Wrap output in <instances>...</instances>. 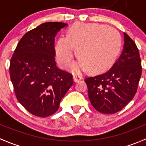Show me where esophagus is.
Here are the masks:
<instances>
[{"label":"esophagus","instance_id":"esophagus-1","mask_svg":"<svg viewBox=\"0 0 146 146\" xmlns=\"http://www.w3.org/2000/svg\"><path fill=\"white\" fill-rule=\"evenodd\" d=\"M73 81L75 82H78L80 81V80H82V77H80V76H73Z\"/></svg>","mask_w":146,"mask_h":146}]
</instances>
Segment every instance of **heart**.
Segmentation results:
<instances>
[{
  "instance_id": "heart-1",
  "label": "heart",
  "mask_w": 146,
  "mask_h": 146,
  "mask_svg": "<svg viewBox=\"0 0 146 146\" xmlns=\"http://www.w3.org/2000/svg\"><path fill=\"white\" fill-rule=\"evenodd\" d=\"M74 47L80 58L71 65L73 73H80L87 68L94 73H101L115 62L121 48V37L117 29L104 25H73L66 36H60L55 44L56 58L61 67L70 65Z\"/></svg>"
}]
</instances>
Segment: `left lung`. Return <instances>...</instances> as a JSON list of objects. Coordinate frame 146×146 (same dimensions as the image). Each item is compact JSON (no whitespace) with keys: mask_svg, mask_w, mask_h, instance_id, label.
<instances>
[{"mask_svg":"<svg viewBox=\"0 0 146 146\" xmlns=\"http://www.w3.org/2000/svg\"><path fill=\"white\" fill-rule=\"evenodd\" d=\"M120 56L104 73L85 78L88 97L94 108L103 114H114L133 98L142 73L139 51L124 32Z\"/></svg>","mask_w":146,"mask_h":146,"instance_id":"1","label":"left lung"}]
</instances>
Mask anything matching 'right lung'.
<instances>
[{
    "instance_id": "obj_1",
    "label": "right lung",
    "mask_w": 146,
    "mask_h": 146,
    "mask_svg": "<svg viewBox=\"0 0 146 146\" xmlns=\"http://www.w3.org/2000/svg\"><path fill=\"white\" fill-rule=\"evenodd\" d=\"M66 26L48 22L27 32L10 59V76L16 98L33 115L54 114L73 83L72 75L58 68L54 57L55 36Z\"/></svg>"
}]
</instances>
